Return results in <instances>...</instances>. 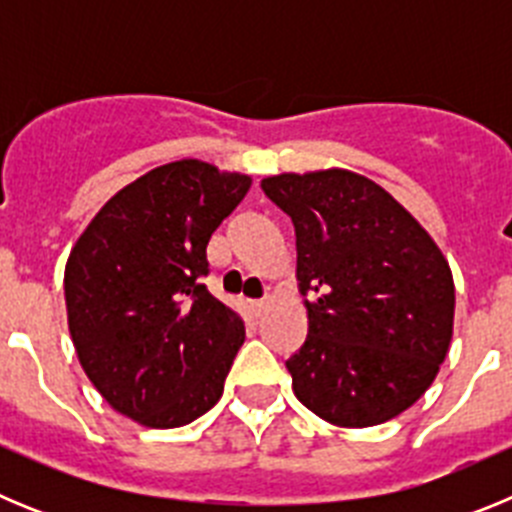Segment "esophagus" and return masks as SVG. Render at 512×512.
Returning <instances> with one entry per match:
<instances>
[{"label": "esophagus", "mask_w": 512, "mask_h": 512, "mask_svg": "<svg viewBox=\"0 0 512 512\" xmlns=\"http://www.w3.org/2000/svg\"><path fill=\"white\" fill-rule=\"evenodd\" d=\"M266 307H269V300H256V302H253V312H256V315H261V312H264Z\"/></svg>", "instance_id": "esophagus-1"}]
</instances>
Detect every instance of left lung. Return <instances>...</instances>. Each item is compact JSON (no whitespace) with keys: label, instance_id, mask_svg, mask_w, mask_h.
Segmentation results:
<instances>
[{"label":"left lung","instance_id":"1","mask_svg":"<svg viewBox=\"0 0 512 512\" xmlns=\"http://www.w3.org/2000/svg\"><path fill=\"white\" fill-rule=\"evenodd\" d=\"M261 189L295 225L307 307V338L287 359L297 400L341 428L408 410L454 333V277L441 248L354 171L266 176Z\"/></svg>","mask_w":512,"mask_h":512}]
</instances>
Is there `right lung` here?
<instances>
[{
    "label": "right lung",
    "instance_id": "right-lung-1",
    "mask_svg": "<svg viewBox=\"0 0 512 512\" xmlns=\"http://www.w3.org/2000/svg\"><path fill=\"white\" fill-rule=\"evenodd\" d=\"M251 176L182 158L122 187L63 274L76 356L117 413L179 428L220 400L246 328L207 292V243Z\"/></svg>",
    "mask_w": 512,
    "mask_h": 512
}]
</instances>
